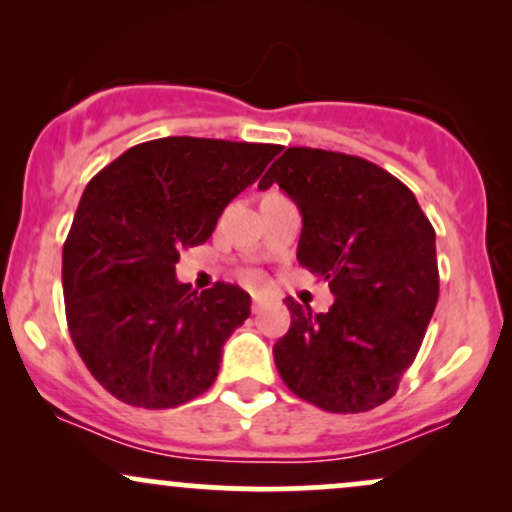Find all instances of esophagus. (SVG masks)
Returning a JSON list of instances; mask_svg holds the SVG:
<instances>
[{
  "instance_id": "34e87169",
  "label": "esophagus",
  "mask_w": 512,
  "mask_h": 512,
  "mask_svg": "<svg viewBox=\"0 0 512 512\" xmlns=\"http://www.w3.org/2000/svg\"><path fill=\"white\" fill-rule=\"evenodd\" d=\"M257 305H260V298H257V293H252V313H257Z\"/></svg>"
}]
</instances>
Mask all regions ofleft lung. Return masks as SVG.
I'll return each mask as SVG.
<instances>
[{"mask_svg":"<svg viewBox=\"0 0 512 512\" xmlns=\"http://www.w3.org/2000/svg\"><path fill=\"white\" fill-rule=\"evenodd\" d=\"M301 209L298 262L330 281L327 313L286 298L291 327L274 344L286 387L358 414L395 397L438 303L436 231L414 192L366 158L291 146L260 180Z\"/></svg>","mask_w":512,"mask_h":512,"instance_id":"1","label":"left lung"}]
</instances>
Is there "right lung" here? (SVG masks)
Wrapping results in <instances>:
<instances>
[{
    "instance_id": "right-lung-1",
    "label": "right lung",
    "mask_w": 512,
    "mask_h": 512,
    "mask_svg": "<svg viewBox=\"0 0 512 512\" xmlns=\"http://www.w3.org/2000/svg\"><path fill=\"white\" fill-rule=\"evenodd\" d=\"M276 144L163 137L93 175L62 250L67 325L81 361L132 407L170 409L207 392L221 349L250 317V296L175 279L221 211L279 154Z\"/></svg>"
}]
</instances>
